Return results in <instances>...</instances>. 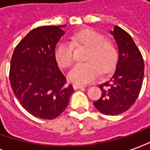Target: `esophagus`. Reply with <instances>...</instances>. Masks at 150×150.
Returning <instances> with one entry per match:
<instances>
[{"label":"esophagus","mask_w":150,"mask_h":150,"mask_svg":"<svg viewBox=\"0 0 150 150\" xmlns=\"http://www.w3.org/2000/svg\"><path fill=\"white\" fill-rule=\"evenodd\" d=\"M73 87H74V89H75V90H77V89H80V88H84V87H85V85H79V84H75V85H73Z\"/></svg>","instance_id":"1"}]
</instances>
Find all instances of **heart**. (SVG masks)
<instances>
[{"instance_id":"1","label":"heart","mask_w":150,"mask_h":150,"mask_svg":"<svg viewBox=\"0 0 150 150\" xmlns=\"http://www.w3.org/2000/svg\"><path fill=\"white\" fill-rule=\"evenodd\" d=\"M88 49L83 64L76 65L69 74V79L75 83H88L96 80L100 71L103 74L111 72L118 60V50L115 45L100 32L85 29L71 36V44L60 41L54 49L57 64L64 69L71 66L74 61L73 46Z\"/></svg>"}]
</instances>
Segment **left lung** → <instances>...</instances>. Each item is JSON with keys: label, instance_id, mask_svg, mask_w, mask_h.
Masks as SVG:
<instances>
[{"label": "left lung", "instance_id": "1", "mask_svg": "<svg viewBox=\"0 0 150 150\" xmlns=\"http://www.w3.org/2000/svg\"><path fill=\"white\" fill-rule=\"evenodd\" d=\"M110 32L118 45V61L110 80L99 85L102 95L94 105L104 115H118L136 101L142 87L144 63L129 34L117 25Z\"/></svg>", "mask_w": 150, "mask_h": 150}]
</instances>
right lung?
Here are the masks:
<instances>
[{
	"instance_id": "1",
	"label": "right lung",
	"mask_w": 150,
	"mask_h": 150,
	"mask_svg": "<svg viewBox=\"0 0 150 150\" xmlns=\"http://www.w3.org/2000/svg\"><path fill=\"white\" fill-rule=\"evenodd\" d=\"M65 25H45L30 30L14 50L10 82L15 96L33 116L53 120L65 110L74 92L66 84L54 57Z\"/></svg>"
}]
</instances>
